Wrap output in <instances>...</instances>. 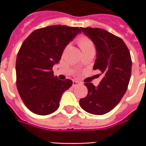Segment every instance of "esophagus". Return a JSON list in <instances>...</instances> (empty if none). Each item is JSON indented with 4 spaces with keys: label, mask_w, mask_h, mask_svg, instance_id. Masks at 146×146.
<instances>
[{
    "label": "esophagus",
    "mask_w": 146,
    "mask_h": 146,
    "mask_svg": "<svg viewBox=\"0 0 146 146\" xmlns=\"http://www.w3.org/2000/svg\"><path fill=\"white\" fill-rule=\"evenodd\" d=\"M81 83L80 81H77V80H73V83H72V84H73V86H76V85H78V84H80Z\"/></svg>",
    "instance_id": "esophagus-1"
}]
</instances>
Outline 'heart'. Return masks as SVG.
<instances>
[{
  "mask_svg": "<svg viewBox=\"0 0 146 146\" xmlns=\"http://www.w3.org/2000/svg\"><path fill=\"white\" fill-rule=\"evenodd\" d=\"M78 44L80 46V48L82 51L84 49H88V48H94L93 47V43L92 42V40L90 39H88L86 36H81L77 40Z\"/></svg>",
  "mask_w": 146,
  "mask_h": 146,
  "instance_id": "heart-1",
  "label": "heart"
}]
</instances>
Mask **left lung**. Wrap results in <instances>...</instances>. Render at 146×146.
<instances>
[{"instance_id":"obj_1","label":"left lung","mask_w":146,"mask_h":146,"mask_svg":"<svg viewBox=\"0 0 146 146\" xmlns=\"http://www.w3.org/2000/svg\"><path fill=\"white\" fill-rule=\"evenodd\" d=\"M97 49L94 70L103 75L98 87L85 83L88 94L80 100L83 110L93 115H105L119 104L131 78L132 59L123 40L109 31L101 28L80 27Z\"/></svg>"}]
</instances>
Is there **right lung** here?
Returning a JSON list of instances; mask_svg holds the SVG:
<instances>
[{"label":"right lung","instance_id":"obj_1","mask_svg":"<svg viewBox=\"0 0 146 146\" xmlns=\"http://www.w3.org/2000/svg\"><path fill=\"white\" fill-rule=\"evenodd\" d=\"M81 31L76 27L48 26L32 31L22 44L16 59V84L26 106L40 115L57 110L62 95L72 85L70 80L54 76L66 46Z\"/></svg>","mask_w":146,"mask_h":146}]
</instances>
